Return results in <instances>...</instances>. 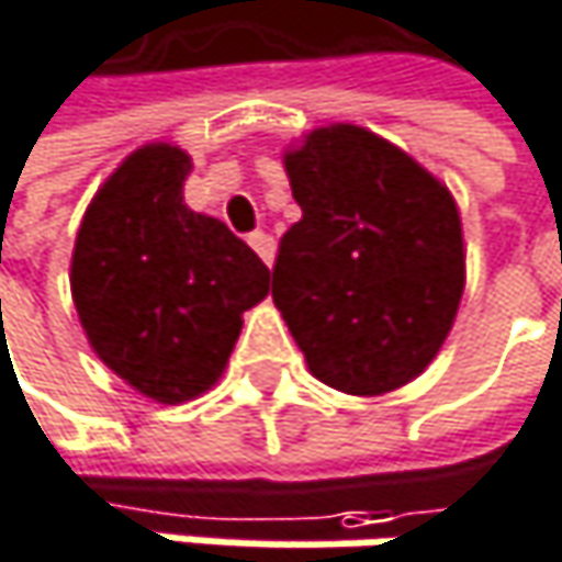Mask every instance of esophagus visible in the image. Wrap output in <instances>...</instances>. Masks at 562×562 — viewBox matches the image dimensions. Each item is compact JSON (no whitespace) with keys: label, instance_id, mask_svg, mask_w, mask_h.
Returning a JSON list of instances; mask_svg holds the SVG:
<instances>
[{"label":"esophagus","instance_id":"34e87169","mask_svg":"<svg viewBox=\"0 0 562 562\" xmlns=\"http://www.w3.org/2000/svg\"><path fill=\"white\" fill-rule=\"evenodd\" d=\"M249 246L259 252V259L266 262V266H272V256H276V243H272V236L269 233H252L249 236Z\"/></svg>","mask_w":562,"mask_h":562}]
</instances>
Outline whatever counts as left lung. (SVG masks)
I'll list each match as a JSON object with an SVG mask.
<instances>
[{"label": "left lung", "mask_w": 562, "mask_h": 562, "mask_svg": "<svg viewBox=\"0 0 562 562\" xmlns=\"http://www.w3.org/2000/svg\"><path fill=\"white\" fill-rule=\"evenodd\" d=\"M283 167L303 216L272 266V303L310 372L346 395H389L441 352L464 296L451 190L398 144L326 124Z\"/></svg>", "instance_id": "left-lung-1"}]
</instances>
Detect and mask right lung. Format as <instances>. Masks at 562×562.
I'll return each instance as SVG.
<instances>
[{"mask_svg": "<svg viewBox=\"0 0 562 562\" xmlns=\"http://www.w3.org/2000/svg\"><path fill=\"white\" fill-rule=\"evenodd\" d=\"M190 154L154 140L91 196L75 249L71 300L94 356L134 392L180 405L213 389L269 296V269L223 220L183 203Z\"/></svg>", "mask_w": 562, "mask_h": 562, "instance_id": "add662e5", "label": "right lung"}]
</instances>
